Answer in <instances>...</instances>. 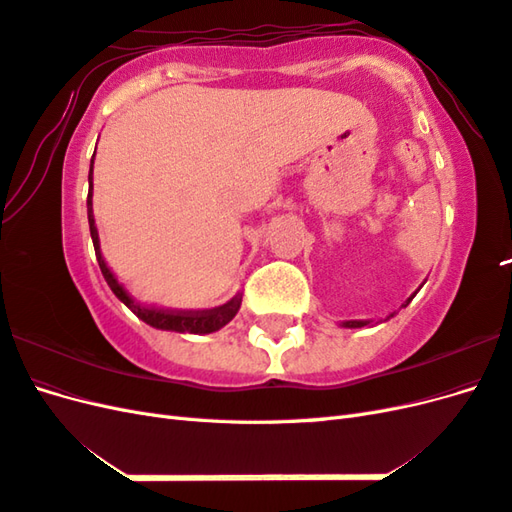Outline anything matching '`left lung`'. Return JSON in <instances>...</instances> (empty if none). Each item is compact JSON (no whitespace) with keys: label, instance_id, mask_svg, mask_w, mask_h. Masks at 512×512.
I'll use <instances>...</instances> for the list:
<instances>
[{"label":"left lung","instance_id":"1","mask_svg":"<svg viewBox=\"0 0 512 512\" xmlns=\"http://www.w3.org/2000/svg\"><path fill=\"white\" fill-rule=\"evenodd\" d=\"M414 294H416V292H414ZM414 294H412V297H410L404 305H401V307H406V305L414 299ZM389 318H393V314H391ZM371 324H374V320H344L342 327H346V329H361V327H371ZM376 324H378V322H376Z\"/></svg>","mask_w":512,"mask_h":512}]
</instances>
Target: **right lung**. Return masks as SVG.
Instances as JSON below:
<instances>
[{
  "label": "right lung",
  "mask_w": 512,
  "mask_h": 512,
  "mask_svg": "<svg viewBox=\"0 0 512 512\" xmlns=\"http://www.w3.org/2000/svg\"><path fill=\"white\" fill-rule=\"evenodd\" d=\"M96 158V151H94ZM87 220H89V232H91V241H94V250H96V258L100 271L104 275L106 284L111 286V290L115 292V297L126 305L128 309L141 318L143 322H147L149 327L160 329V331H177V333H194V335H205V333H213L220 331L222 327L237 316L239 307H241V294H235L228 303L213 307V309H158V307H147L136 303L128 290L123 288L117 277L113 275V271L106 267V262L102 258L100 252V237H98V228H96V220H94V160L89 164V194H87Z\"/></svg>",
  "instance_id": "add662e5"
}]
</instances>
